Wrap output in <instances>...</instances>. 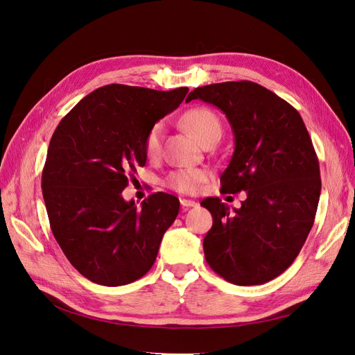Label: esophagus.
<instances>
[{"label":"esophagus","mask_w":355,"mask_h":355,"mask_svg":"<svg viewBox=\"0 0 355 355\" xmlns=\"http://www.w3.org/2000/svg\"><path fill=\"white\" fill-rule=\"evenodd\" d=\"M180 206L184 207V209L197 207V206H198V202H197V201H194V200H185V198H182V200H180Z\"/></svg>","instance_id":"obj_1"}]
</instances>
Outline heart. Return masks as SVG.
<instances>
[{
    "label": "heart",
    "instance_id": "obj_1",
    "mask_svg": "<svg viewBox=\"0 0 355 355\" xmlns=\"http://www.w3.org/2000/svg\"><path fill=\"white\" fill-rule=\"evenodd\" d=\"M180 123L184 125L187 130L194 136L200 144L213 135H220L222 132V125L218 115L214 114L209 108H192L187 111L180 118ZM163 123H155L151 128H149L146 136H145V142H144V149L145 154L148 157H157L161 151V137H163ZM207 175L204 170L200 168H180L175 170L166 178V187L170 189H173L176 192H180V194H194V192L198 189V187L206 180Z\"/></svg>",
    "mask_w": 355,
    "mask_h": 355
}]
</instances>
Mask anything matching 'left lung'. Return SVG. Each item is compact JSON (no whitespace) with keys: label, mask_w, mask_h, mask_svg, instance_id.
I'll return each mask as SVG.
<instances>
[{"label":"left lung","mask_w":355,"mask_h":355,"mask_svg":"<svg viewBox=\"0 0 355 355\" xmlns=\"http://www.w3.org/2000/svg\"><path fill=\"white\" fill-rule=\"evenodd\" d=\"M227 115L235 149L220 176L223 194L245 191L230 210L218 197L201 201L213 218L202 241L211 270L237 286L271 282L293 263L313 228L321 179L302 116L280 96L252 81H227L191 92Z\"/></svg>","instance_id":"1"}]
</instances>
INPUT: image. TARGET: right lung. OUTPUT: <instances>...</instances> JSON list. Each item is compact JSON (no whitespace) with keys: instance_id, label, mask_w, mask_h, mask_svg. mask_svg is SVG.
I'll return each mask as SVG.
<instances>
[{"instance_id":"add662e5","label":"right lung","mask_w":355,"mask_h":355,"mask_svg":"<svg viewBox=\"0 0 355 355\" xmlns=\"http://www.w3.org/2000/svg\"><path fill=\"white\" fill-rule=\"evenodd\" d=\"M188 87L159 92L110 84L62 118L49 145L41 188L50 228L81 275L102 286L133 283L151 270L179 200L155 192L136 207L121 192L145 166V136L175 111Z\"/></svg>"}]
</instances>
